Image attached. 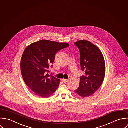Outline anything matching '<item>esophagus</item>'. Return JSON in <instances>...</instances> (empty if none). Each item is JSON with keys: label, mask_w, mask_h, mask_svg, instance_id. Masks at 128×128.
Returning a JSON list of instances; mask_svg holds the SVG:
<instances>
[{"label": "esophagus", "mask_w": 128, "mask_h": 128, "mask_svg": "<svg viewBox=\"0 0 128 128\" xmlns=\"http://www.w3.org/2000/svg\"><path fill=\"white\" fill-rule=\"evenodd\" d=\"M62 80V82H63L64 83L67 82H68V80H66V79H63Z\"/></svg>", "instance_id": "34e87169"}]
</instances>
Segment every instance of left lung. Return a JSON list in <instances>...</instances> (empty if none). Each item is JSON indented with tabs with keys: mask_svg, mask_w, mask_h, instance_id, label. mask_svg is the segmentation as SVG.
<instances>
[{
	"mask_svg": "<svg viewBox=\"0 0 128 128\" xmlns=\"http://www.w3.org/2000/svg\"><path fill=\"white\" fill-rule=\"evenodd\" d=\"M74 44L80 50V68L84 73L75 92L82 98L88 97L102 84L105 74L104 59L100 49L88 41L79 40Z\"/></svg>",
	"mask_w": 128,
	"mask_h": 128,
	"instance_id": "1",
	"label": "left lung"
}]
</instances>
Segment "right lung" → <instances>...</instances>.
<instances>
[{"mask_svg": "<svg viewBox=\"0 0 128 128\" xmlns=\"http://www.w3.org/2000/svg\"><path fill=\"white\" fill-rule=\"evenodd\" d=\"M69 44L41 40L28 46L21 61V70L26 84L37 96L50 97L57 90L60 80L50 75L58 51L68 48Z\"/></svg>", "mask_w": 128, "mask_h": 128, "instance_id": "right-lung-1", "label": "right lung"}]
</instances>
